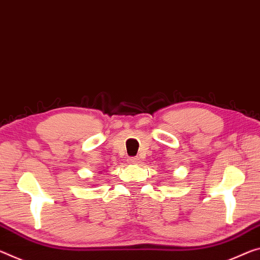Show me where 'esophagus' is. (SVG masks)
Here are the masks:
<instances>
[{
	"mask_svg": "<svg viewBox=\"0 0 260 260\" xmlns=\"http://www.w3.org/2000/svg\"><path fill=\"white\" fill-rule=\"evenodd\" d=\"M128 163L129 164H139L140 157H138V156H135V157H131V158H128Z\"/></svg>",
	"mask_w": 260,
	"mask_h": 260,
	"instance_id": "obj_1",
	"label": "esophagus"
}]
</instances>
